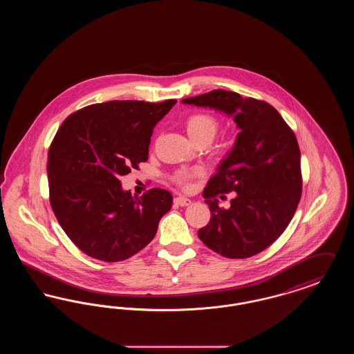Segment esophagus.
Instances as JSON below:
<instances>
[{
    "mask_svg": "<svg viewBox=\"0 0 354 354\" xmlns=\"http://www.w3.org/2000/svg\"><path fill=\"white\" fill-rule=\"evenodd\" d=\"M174 202L176 203L178 205H180V207H185V205H189V204H191V199H188V198H185V196H176Z\"/></svg>",
    "mask_w": 354,
    "mask_h": 354,
    "instance_id": "esophagus-1",
    "label": "esophagus"
}]
</instances>
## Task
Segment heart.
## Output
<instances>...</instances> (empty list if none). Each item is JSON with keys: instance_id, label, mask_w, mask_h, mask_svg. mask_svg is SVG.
I'll return each mask as SVG.
<instances>
[{"instance_id": "1", "label": "heart", "mask_w": 354, "mask_h": 354, "mask_svg": "<svg viewBox=\"0 0 354 354\" xmlns=\"http://www.w3.org/2000/svg\"><path fill=\"white\" fill-rule=\"evenodd\" d=\"M220 129L219 119L209 113H195L189 115L185 120V130L189 138L196 142H207L209 143L215 135L218 134ZM202 169H179L174 174L172 180L182 187L188 188L192 180L202 175Z\"/></svg>"}]
</instances>
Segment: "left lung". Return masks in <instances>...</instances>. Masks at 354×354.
Here are the masks:
<instances>
[{"label":"left lung","mask_w":354,"mask_h":354,"mask_svg":"<svg viewBox=\"0 0 354 354\" xmlns=\"http://www.w3.org/2000/svg\"><path fill=\"white\" fill-rule=\"evenodd\" d=\"M183 103L234 115L240 129L232 151L203 191L211 219L198 236L214 252L230 259L264 251L286 231L301 198L296 135L270 103L235 91L212 90ZM232 190L236 196L232 207H219L216 198Z\"/></svg>","instance_id":"left-lung-1"}]
</instances>
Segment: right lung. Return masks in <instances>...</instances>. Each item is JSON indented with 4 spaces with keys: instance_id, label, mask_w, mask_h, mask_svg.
I'll return each instance as SVG.
<instances>
[{
    "instance_id": "add662e5",
    "label": "right lung",
    "mask_w": 354,
    "mask_h": 354,
    "mask_svg": "<svg viewBox=\"0 0 354 354\" xmlns=\"http://www.w3.org/2000/svg\"><path fill=\"white\" fill-rule=\"evenodd\" d=\"M176 100L110 101L70 114L48 153L49 199L68 239L87 256L115 263L143 250L172 205L167 189L140 198L120 176L149 159L155 124Z\"/></svg>"
}]
</instances>
